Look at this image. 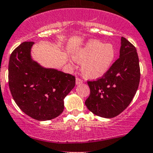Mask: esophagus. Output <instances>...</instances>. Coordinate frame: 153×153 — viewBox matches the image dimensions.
Masks as SVG:
<instances>
[{
  "label": "esophagus",
  "mask_w": 153,
  "mask_h": 153,
  "mask_svg": "<svg viewBox=\"0 0 153 153\" xmlns=\"http://www.w3.org/2000/svg\"><path fill=\"white\" fill-rule=\"evenodd\" d=\"M82 80L80 79L79 78H76V85L82 84Z\"/></svg>",
  "instance_id": "obj_1"
}]
</instances>
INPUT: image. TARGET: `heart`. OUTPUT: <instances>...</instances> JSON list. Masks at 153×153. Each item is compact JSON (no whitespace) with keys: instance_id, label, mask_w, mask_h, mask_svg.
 <instances>
[{"instance_id":"obj_1","label":"heart","mask_w":153,"mask_h":153,"mask_svg":"<svg viewBox=\"0 0 153 153\" xmlns=\"http://www.w3.org/2000/svg\"><path fill=\"white\" fill-rule=\"evenodd\" d=\"M116 54V49L111 43L91 40L77 48L72 53V59L76 63L82 64L81 73L85 78L94 80L109 71Z\"/></svg>"}]
</instances>
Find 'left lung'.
Returning <instances> with one entry per match:
<instances>
[{
  "label": "left lung",
  "mask_w": 153,
  "mask_h": 153,
  "mask_svg": "<svg viewBox=\"0 0 153 153\" xmlns=\"http://www.w3.org/2000/svg\"><path fill=\"white\" fill-rule=\"evenodd\" d=\"M140 81L136 48L124 37L121 39L119 58L102 78L88 82L91 94L85 101L94 114L111 119L120 114L133 100Z\"/></svg>",
  "instance_id": "1"
}]
</instances>
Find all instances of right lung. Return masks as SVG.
<instances>
[{"instance_id": "obj_1", "label": "right lung", "mask_w": 153, "mask_h": 153, "mask_svg": "<svg viewBox=\"0 0 153 153\" xmlns=\"http://www.w3.org/2000/svg\"><path fill=\"white\" fill-rule=\"evenodd\" d=\"M34 42H24L11 54L9 85L23 113L38 121L51 120L63 112L64 99L75 86V77L45 68L31 54Z\"/></svg>"}]
</instances>
